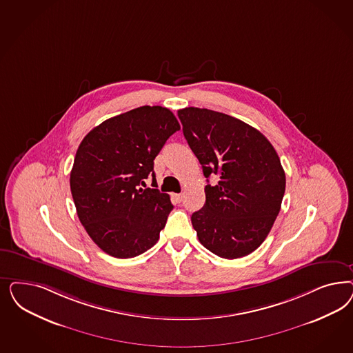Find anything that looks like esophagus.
Segmentation results:
<instances>
[{
	"label": "esophagus",
	"instance_id": "obj_1",
	"mask_svg": "<svg viewBox=\"0 0 353 353\" xmlns=\"http://www.w3.org/2000/svg\"><path fill=\"white\" fill-rule=\"evenodd\" d=\"M172 199H174L176 203H181L183 200V194H172Z\"/></svg>",
	"mask_w": 353,
	"mask_h": 353
}]
</instances>
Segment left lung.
Returning a JSON list of instances; mask_svg holds the SVG:
<instances>
[{"mask_svg": "<svg viewBox=\"0 0 353 353\" xmlns=\"http://www.w3.org/2000/svg\"><path fill=\"white\" fill-rule=\"evenodd\" d=\"M183 134L203 166L204 206L191 221L206 250L228 260L257 250L273 228L285 190V170L261 132L228 114L209 109L178 110Z\"/></svg>", "mask_w": 353, "mask_h": 353, "instance_id": "8db88e82", "label": "left lung"}]
</instances>
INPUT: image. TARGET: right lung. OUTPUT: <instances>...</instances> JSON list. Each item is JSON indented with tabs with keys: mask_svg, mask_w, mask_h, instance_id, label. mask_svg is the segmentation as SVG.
<instances>
[{
	"mask_svg": "<svg viewBox=\"0 0 353 353\" xmlns=\"http://www.w3.org/2000/svg\"><path fill=\"white\" fill-rule=\"evenodd\" d=\"M179 122L169 109L140 106L103 121L81 140L70 188L81 225L117 259L137 257L159 239L172 210L170 196L145 187L154 159Z\"/></svg>",
	"mask_w": 353,
	"mask_h": 353,
	"instance_id": "add662e5",
	"label": "right lung"
}]
</instances>
